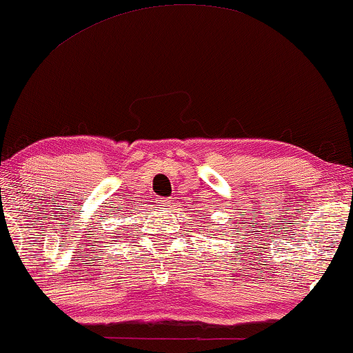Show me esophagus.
I'll list each match as a JSON object with an SVG mask.
<instances>
[{"instance_id":"esophagus-1","label":"esophagus","mask_w":353,"mask_h":353,"mask_svg":"<svg viewBox=\"0 0 353 353\" xmlns=\"http://www.w3.org/2000/svg\"><path fill=\"white\" fill-rule=\"evenodd\" d=\"M157 204H159L162 209H167V208H172L173 201H172V198H159V199H157Z\"/></svg>"}]
</instances>
